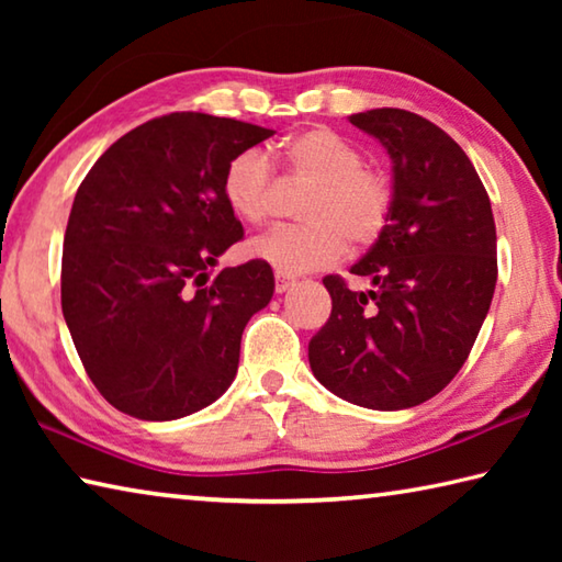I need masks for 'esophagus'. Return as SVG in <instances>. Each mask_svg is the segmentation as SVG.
Here are the masks:
<instances>
[{
	"label": "esophagus",
	"instance_id": "34e87169",
	"mask_svg": "<svg viewBox=\"0 0 562 562\" xmlns=\"http://www.w3.org/2000/svg\"><path fill=\"white\" fill-rule=\"evenodd\" d=\"M292 284H294V278H290V274H282V272L274 274V290H278L280 294L288 292Z\"/></svg>",
	"mask_w": 562,
	"mask_h": 562
}]
</instances>
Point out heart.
<instances>
[{"mask_svg": "<svg viewBox=\"0 0 562 562\" xmlns=\"http://www.w3.org/2000/svg\"><path fill=\"white\" fill-rule=\"evenodd\" d=\"M290 173L310 183L302 203L307 223L274 227L250 243L252 258L282 274H300L337 262L347 240L372 245L392 217L394 186L384 170L364 166L361 150L329 128L294 133L282 148ZM223 195L231 211L250 225L274 213V176L270 158L258 148L237 154L225 168Z\"/></svg>", "mask_w": 562, "mask_h": 562, "instance_id": "1", "label": "heart"}]
</instances>
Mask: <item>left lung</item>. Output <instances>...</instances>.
<instances>
[{
  "label": "left lung",
  "instance_id": "8db88e82",
  "mask_svg": "<svg viewBox=\"0 0 562 562\" xmlns=\"http://www.w3.org/2000/svg\"><path fill=\"white\" fill-rule=\"evenodd\" d=\"M392 158L394 207L351 272L327 274L331 315L310 341L317 382L349 404L398 412L429 402L469 359L496 290V223L469 156L404 109L349 119Z\"/></svg>",
  "mask_w": 562,
  "mask_h": 562
}]
</instances>
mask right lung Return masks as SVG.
Returning <instances> with one entry per match:
<instances>
[{
    "mask_svg": "<svg viewBox=\"0 0 562 562\" xmlns=\"http://www.w3.org/2000/svg\"><path fill=\"white\" fill-rule=\"evenodd\" d=\"M274 131L170 113L121 136L76 190L61 255V310L83 369L119 412L173 422L233 384L243 329L274 292L250 260L211 278L243 237L223 176Z\"/></svg>",
    "mask_w": 562,
    "mask_h": 562,
    "instance_id": "right-lung-1",
    "label": "right lung"
}]
</instances>
